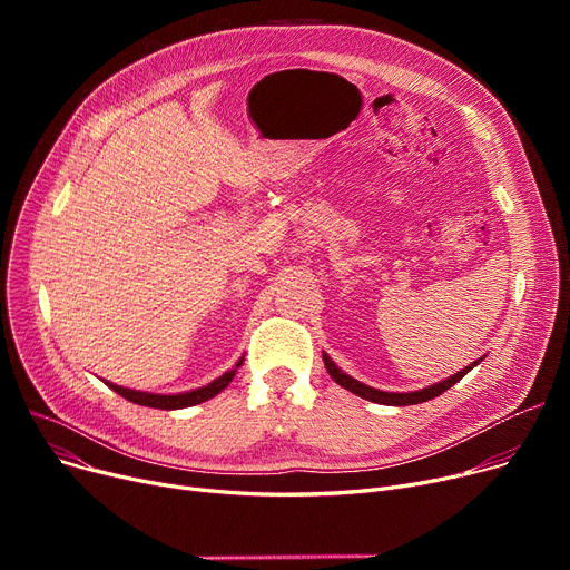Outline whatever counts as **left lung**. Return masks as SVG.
<instances>
[{"label":"left lung","mask_w":570,"mask_h":570,"mask_svg":"<svg viewBox=\"0 0 570 570\" xmlns=\"http://www.w3.org/2000/svg\"><path fill=\"white\" fill-rule=\"evenodd\" d=\"M481 361H483V357H481ZM481 361L471 363L469 367H464L462 372L453 374L451 379H443V381H439V383H434V385L423 387V391H415V393H383V391H376V387H372V385H365V383H361V381H355L353 376H348L346 372H342V370L331 361V357H327V355L323 353L325 370H327V374H331V376L335 379V383H340L342 387H346L348 393H353V395H357V397L376 402V404H385V406H409V404H421V402L434 400V397H439L441 393H445L448 387H453L462 376H466Z\"/></svg>","instance_id":"1"}]
</instances>
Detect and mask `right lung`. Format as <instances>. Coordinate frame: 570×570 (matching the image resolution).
Wrapping results in <instances>:
<instances>
[{
    "label": "right lung",
    "instance_id": "right-lung-1",
    "mask_svg": "<svg viewBox=\"0 0 570 570\" xmlns=\"http://www.w3.org/2000/svg\"><path fill=\"white\" fill-rule=\"evenodd\" d=\"M245 357H239L237 365L233 370H228L226 374H222L219 379H215L213 383H207L203 387H196V391H189V393H179V395H155V393H140V391H131V387H122V385H115V383H108L112 391L117 395H122L125 400L134 402V404H140V406H153V409H164V411H173V409H187V406H194V404H200V402H207L213 400L215 395H219L224 387L233 381L237 367L243 365Z\"/></svg>",
    "mask_w": 570,
    "mask_h": 570
}]
</instances>
